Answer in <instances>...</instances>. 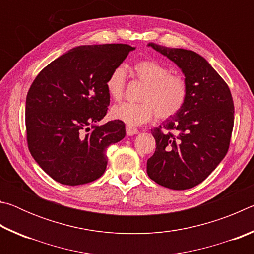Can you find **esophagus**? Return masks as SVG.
I'll return each instance as SVG.
<instances>
[{
  "label": "esophagus",
  "instance_id": "34e87169",
  "mask_svg": "<svg viewBox=\"0 0 254 254\" xmlns=\"http://www.w3.org/2000/svg\"><path fill=\"white\" fill-rule=\"evenodd\" d=\"M139 133V130L135 127H132L130 126H127V135H134V134H137Z\"/></svg>",
  "mask_w": 254,
  "mask_h": 254
}]
</instances>
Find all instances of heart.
Instances as JSON below:
<instances>
[{
  "label": "heart",
  "instance_id": "1",
  "mask_svg": "<svg viewBox=\"0 0 254 254\" xmlns=\"http://www.w3.org/2000/svg\"><path fill=\"white\" fill-rule=\"evenodd\" d=\"M135 77L145 84L140 103L124 102L111 109V117L128 126H140L154 113L159 119H169L178 113L187 98V83L183 76L170 74L168 67L152 59H143L133 66ZM127 83L122 66L115 67L105 81L106 91L115 101L121 100Z\"/></svg>",
  "mask_w": 254,
  "mask_h": 254
}]
</instances>
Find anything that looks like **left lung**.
I'll return each instance as SVG.
<instances>
[{
	"mask_svg": "<svg viewBox=\"0 0 254 254\" xmlns=\"http://www.w3.org/2000/svg\"><path fill=\"white\" fill-rule=\"evenodd\" d=\"M149 47L182 69L188 93L183 109L151 130L156 151L148 159L147 173L163 187L184 190L204 182L226 156L233 98L222 77L195 51L152 42Z\"/></svg>",
	"mask_w": 254,
	"mask_h": 254,
	"instance_id": "left-lung-1",
	"label": "left lung"
}]
</instances>
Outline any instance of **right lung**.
I'll return each instance as SVG.
<instances>
[{
  "label": "right lung",
  "instance_id": "obj_1",
  "mask_svg": "<svg viewBox=\"0 0 254 254\" xmlns=\"http://www.w3.org/2000/svg\"><path fill=\"white\" fill-rule=\"evenodd\" d=\"M134 47L79 46L51 62L36 77L25 101L30 153L42 170L63 185L77 186L104 174L106 149L126 136V126L105 117V81Z\"/></svg>",
  "mask_w": 254,
  "mask_h": 254
}]
</instances>
